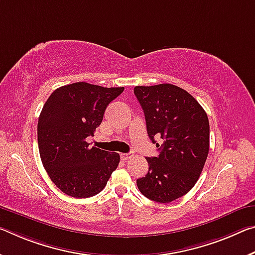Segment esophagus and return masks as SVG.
<instances>
[{"label":"esophagus","instance_id":"34e87169","mask_svg":"<svg viewBox=\"0 0 255 255\" xmlns=\"http://www.w3.org/2000/svg\"><path fill=\"white\" fill-rule=\"evenodd\" d=\"M132 156H134V154H132V153H121V154H120L121 160H124V161H127L129 159H131Z\"/></svg>","mask_w":255,"mask_h":255}]
</instances>
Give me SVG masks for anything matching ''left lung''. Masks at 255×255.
Wrapping results in <instances>:
<instances>
[{"instance_id":"1","label":"left lung","mask_w":255,"mask_h":255,"mask_svg":"<svg viewBox=\"0 0 255 255\" xmlns=\"http://www.w3.org/2000/svg\"><path fill=\"white\" fill-rule=\"evenodd\" d=\"M134 93L149 139L160 151L146 157L148 172L137 179V187L147 199L169 203L191 191L203 170L210 145L208 116L188 92L175 85L136 86ZM156 136L164 139L161 147Z\"/></svg>"}]
</instances>
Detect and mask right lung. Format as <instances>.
Segmentation results:
<instances>
[{
  "mask_svg": "<svg viewBox=\"0 0 255 255\" xmlns=\"http://www.w3.org/2000/svg\"><path fill=\"white\" fill-rule=\"evenodd\" d=\"M123 92L124 87L74 83L56 88L44 104L37 124L40 160L51 180L67 195H96L118 167V153L90 147L86 138L94 136L109 103Z\"/></svg>",
  "mask_w": 255,
  "mask_h": 255,
  "instance_id": "add662e5",
  "label": "right lung"
}]
</instances>
